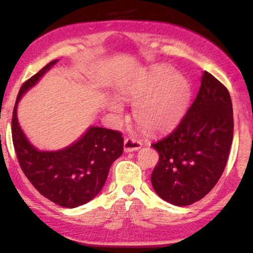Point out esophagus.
Instances as JSON below:
<instances>
[{"instance_id":"esophagus-1","label":"esophagus","mask_w":253,"mask_h":253,"mask_svg":"<svg viewBox=\"0 0 253 253\" xmlns=\"http://www.w3.org/2000/svg\"><path fill=\"white\" fill-rule=\"evenodd\" d=\"M141 141L135 139V138H132V137H128L125 139V143H124V149L126 152H132V151H137V150H139L141 148Z\"/></svg>"}]
</instances>
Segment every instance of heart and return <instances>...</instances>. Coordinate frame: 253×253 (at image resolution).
I'll return each mask as SVG.
<instances>
[{
  "instance_id": "obj_1",
  "label": "heart",
  "mask_w": 253,
  "mask_h": 253,
  "mask_svg": "<svg viewBox=\"0 0 253 253\" xmlns=\"http://www.w3.org/2000/svg\"><path fill=\"white\" fill-rule=\"evenodd\" d=\"M121 97L135 103V120L141 127L154 132L166 131L179 124L191 98V85L182 74L171 73L168 67L152 68L149 73L120 88ZM109 110L116 115L122 105L110 99Z\"/></svg>"
}]
</instances>
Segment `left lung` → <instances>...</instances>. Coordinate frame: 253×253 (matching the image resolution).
Returning a JSON list of instances; mask_svg holds the SVG:
<instances>
[{
	"label": "left lung",
	"mask_w": 253,
	"mask_h": 253,
	"mask_svg": "<svg viewBox=\"0 0 253 253\" xmlns=\"http://www.w3.org/2000/svg\"><path fill=\"white\" fill-rule=\"evenodd\" d=\"M233 128L228 90L204 71L198 95L184 118L168 135L151 145L160 155L151 175L158 196L177 207L207 196L226 168Z\"/></svg>",
	"instance_id": "8db88e82"
}]
</instances>
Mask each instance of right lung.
Instances as JSON below:
<instances>
[{
    "label": "right lung",
    "mask_w": 253,
    "mask_h": 253,
    "mask_svg": "<svg viewBox=\"0 0 253 253\" xmlns=\"http://www.w3.org/2000/svg\"><path fill=\"white\" fill-rule=\"evenodd\" d=\"M56 62H49L20 87L13 109V145L24 174L42 196L60 207L77 208L102 190L110 166L124 151V138L119 131L90 127L79 140L59 151H40L27 140L16 107L21 96Z\"/></svg>",
    "instance_id": "right-lung-1"
}]
</instances>
